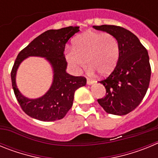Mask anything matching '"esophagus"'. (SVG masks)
I'll return each mask as SVG.
<instances>
[{"mask_svg":"<svg viewBox=\"0 0 158 158\" xmlns=\"http://www.w3.org/2000/svg\"><path fill=\"white\" fill-rule=\"evenodd\" d=\"M93 83H94V81H90L89 79H87V85H93Z\"/></svg>","mask_w":158,"mask_h":158,"instance_id":"34e87169","label":"esophagus"}]
</instances>
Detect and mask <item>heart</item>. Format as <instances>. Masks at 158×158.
Returning a JSON list of instances; mask_svg holds the SVG:
<instances>
[{
    "mask_svg": "<svg viewBox=\"0 0 158 158\" xmlns=\"http://www.w3.org/2000/svg\"><path fill=\"white\" fill-rule=\"evenodd\" d=\"M67 62L77 72L90 67L102 77L109 75L115 69L119 58V44L111 34L88 31L78 35L73 42V50L65 54Z\"/></svg>",
    "mask_w": 158,
    "mask_h": 158,
    "instance_id": "1",
    "label": "heart"
}]
</instances>
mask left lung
<instances>
[{"instance_id":"obj_1","label":"left lung","mask_w":158,"mask_h":158,"mask_svg":"<svg viewBox=\"0 0 158 158\" xmlns=\"http://www.w3.org/2000/svg\"><path fill=\"white\" fill-rule=\"evenodd\" d=\"M115 36L119 44V58L115 69L105 80L106 96L97 100L107 113L124 115L135 109L144 98L151 75L146 49L132 32L115 25L93 26Z\"/></svg>"}]
</instances>
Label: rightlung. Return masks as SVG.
I'll return each mask as SVG.
<instances>
[{
	"label": "right lung",
	"mask_w": 158,
	"mask_h": 158,
	"mask_svg": "<svg viewBox=\"0 0 158 158\" xmlns=\"http://www.w3.org/2000/svg\"><path fill=\"white\" fill-rule=\"evenodd\" d=\"M79 27L48 30L36 37L18 54L11 73L12 88L19 105L27 115L44 122L64 118L73 105L74 93L86 85L83 77H74L66 72L65 43L79 31ZM29 56L45 58L51 65L53 80L50 89L40 98L31 99L23 96L16 85V73L20 64Z\"/></svg>",
	"instance_id": "obj_1"
}]
</instances>
